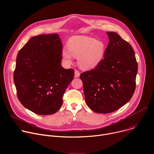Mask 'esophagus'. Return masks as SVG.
Returning a JSON list of instances; mask_svg holds the SVG:
<instances>
[{
    "label": "esophagus",
    "mask_w": 154,
    "mask_h": 154,
    "mask_svg": "<svg viewBox=\"0 0 154 154\" xmlns=\"http://www.w3.org/2000/svg\"><path fill=\"white\" fill-rule=\"evenodd\" d=\"M79 76H80V72H79V71L77 70H75V75H74V77H75V78H77V77H79Z\"/></svg>",
    "instance_id": "1"
}]
</instances>
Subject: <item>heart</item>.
Segmentation results:
<instances>
[{"mask_svg": "<svg viewBox=\"0 0 154 154\" xmlns=\"http://www.w3.org/2000/svg\"><path fill=\"white\" fill-rule=\"evenodd\" d=\"M67 48L62 51L65 62L72 63V56L77 57L79 66L83 69L96 67L103 60L106 45L101 41L85 36H74L69 39Z\"/></svg>", "mask_w": 154, "mask_h": 154, "instance_id": "obj_1", "label": "heart"}]
</instances>
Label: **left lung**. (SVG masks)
I'll return each instance as SVG.
<instances>
[{
	"mask_svg": "<svg viewBox=\"0 0 154 154\" xmlns=\"http://www.w3.org/2000/svg\"><path fill=\"white\" fill-rule=\"evenodd\" d=\"M105 57L94 69L80 75L86 103L98 113L114 112L126 104L136 89L137 63L134 51L115 32H107Z\"/></svg>",
	"mask_w": 154,
	"mask_h": 154,
	"instance_id": "obj_1",
	"label": "left lung"
}]
</instances>
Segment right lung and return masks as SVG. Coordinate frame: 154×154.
I'll return each instance as SVG.
<instances>
[{
  "instance_id": "obj_1",
  "label": "right lung",
  "mask_w": 154,
  "mask_h": 154,
  "mask_svg": "<svg viewBox=\"0 0 154 154\" xmlns=\"http://www.w3.org/2000/svg\"><path fill=\"white\" fill-rule=\"evenodd\" d=\"M63 45L57 34L29 39L17 54L14 81L19 101L40 115H52L63 105L74 70L61 66Z\"/></svg>"
}]
</instances>
